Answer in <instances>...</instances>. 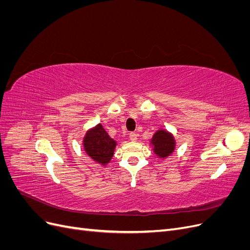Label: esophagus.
Returning <instances> with one entry per match:
<instances>
[{"label":"esophagus","mask_w":250,"mask_h":250,"mask_svg":"<svg viewBox=\"0 0 250 250\" xmlns=\"http://www.w3.org/2000/svg\"><path fill=\"white\" fill-rule=\"evenodd\" d=\"M129 140L131 141V142H135L138 140V134L135 133V132H130L129 133Z\"/></svg>","instance_id":"1"}]
</instances>
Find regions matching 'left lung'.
<instances>
[{
    "label": "left lung",
    "mask_w": 250,
    "mask_h": 250,
    "mask_svg": "<svg viewBox=\"0 0 250 250\" xmlns=\"http://www.w3.org/2000/svg\"><path fill=\"white\" fill-rule=\"evenodd\" d=\"M151 144L153 146V152L162 158L172 154L175 149V140H174L173 134L163 129L157 130L153 134Z\"/></svg>",
    "instance_id": "8db88e82"
}]
</instances>
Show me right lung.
<instances>
[{
	"label": "right lung",
	"mask_w": 250,
	"mask_h": 250,
	"mask_svg": "<svg viewBox=\"0 0 250 250\" xmlns=\"http://www.w3.org/2000/svg\"><path fill=\"white\" fill-rule=\"evenodd\" d=\"M116 146L117 142L109 137L101 124L87 130L83 138V148L86 154L102 166L110 162Z\"/></svg>",
	"instance_id": "obj_1"
}]
</instances>
